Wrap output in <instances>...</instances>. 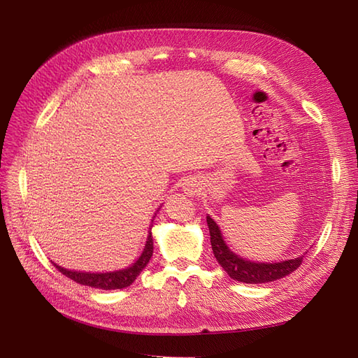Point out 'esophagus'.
Here are the masks:
<instances>
[{"instance_id":"34e87169","label":"esophagus","mask_w":358,"mask_h":358,"mask_svg":"<svg viewBox=\"0 0 358 358\" xmlns=\"http://www.w3.org/2000/svg\"><path fill=\"white\" fill-rule=\"evenodd\" d=\"M182 188H183V191H185V194H188V196H194V194H197L200 191L197 180H194V179H185Z\"/></svg>"}]
</instances>
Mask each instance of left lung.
<instances>
[{"instance_id":"left-lung-1","label":"left lung","mask_w":358,"mask_h":358,"mask_svg":"<svg viewBox=\"0 0 358 358\" xmlns=\"http://www.w3.org/2000/svg\"><path fill=\"white\" fill-rule=\"evenodd\" d=\"M209 225V233H210V245L215 258L218 259L221 267L225 270L229 276L234 280H239V282L245 284H264V282H272V280L285 278L289 273L294 272V270L301 264L303 257L299 255L297 258L285 259V262H278V263H259V262H251V259H246L241 255L233 252L230 246L227 245L224 236L221 233V229L218 227L210 216H206Z\"/></svg>"}]
</instances>
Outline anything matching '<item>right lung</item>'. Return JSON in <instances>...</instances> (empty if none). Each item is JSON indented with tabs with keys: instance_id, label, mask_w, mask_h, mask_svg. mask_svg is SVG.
<instances>
[{
	"instance_id": "right-lung-1",
	"label": "right lung",
	"mask_w": 358,
	"mask_h": 358,
	"mask_svg": "<svg viewBox=\"0 0 358 358\" xmlns=\"http://www.w3.org/2000/svg\"><path fill=\"white\" fill-rule=\"evenodd\" d=\"M157 212L152 216V220H150L152 222L149 225L146 243L143 246L142 254H140L136 262L133 264H129L128 267L113 270V272H80V270H70L66 267H61L57 263H53V266H55L62 275H66L67 278L73 279L74 282H78L80 285H88L99 289H122L129 287L137 279V276L142 273V270L148 266L150 257L154 254L152 227Z\"/></svg>"
}]
</instances>
